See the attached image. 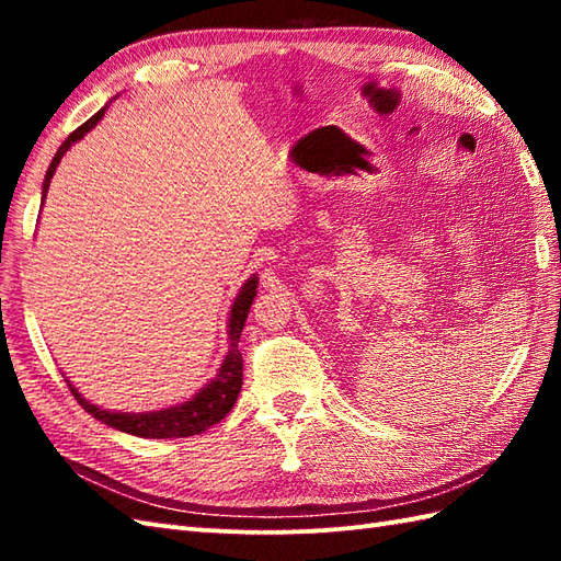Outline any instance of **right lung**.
I'll return each mask as SVG.
<instances>
[{"mask_svg": "<svg viewBox=\"0 0 561 561\" xmlns=\"http://www.w3.org/2000/svg\"><path fill=\"white\" fill-rule=\"evenodd\" d=\"M105 113V108H101L96 115L89 117L87 123L81 127H77L75 133H71L65 145L57 149L55 159L50 163V169L45 173V183H43V199L47 187H50L53 181V173L57 169V163L62 161V157L67 153V149L75 145L77 139H81L83 135L89 133L91 127H96V123L101 121ZM255 289H257V277L253 274L250 277L241 291H238L236 301L231 306V318H229V354H226V359L219 368L217 378L202 388L195 398H190L183 404H175V408L169 410H159V412H139V414H127V412H108V410H101L96 404H91L89 400L81 398V392L69 383L71 396L77 398V402L81 404L83 410H87L91 416H96L103 424H108L117 432H127L133 436H141V438H183V436H195L207 432L209 426H214L217 422H221L226 414L231 412L233 402L238 398V392H241L243 386V356L238 352V340H241V332L245 325V318L250 313V304L255 299Z\"/></svg>", "mask_w": 561, "mask_h": 561, "instance_id": "add662e5", "label": "right lung"}]
</instances>
